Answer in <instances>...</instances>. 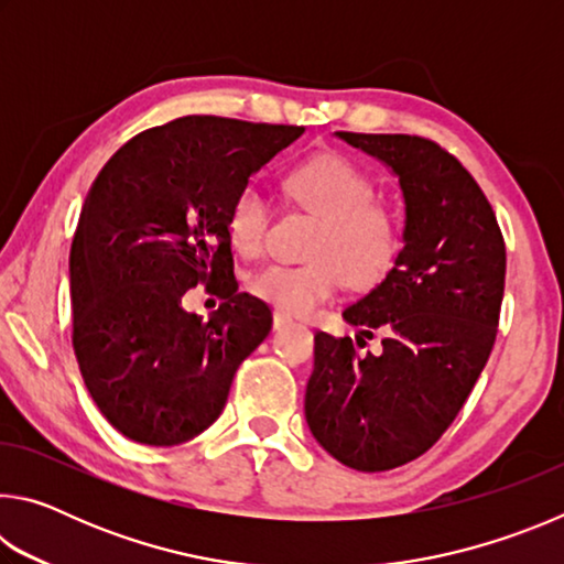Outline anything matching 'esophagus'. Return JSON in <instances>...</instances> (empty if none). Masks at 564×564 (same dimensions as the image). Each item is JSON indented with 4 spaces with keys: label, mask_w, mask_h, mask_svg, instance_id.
Returning <instances> with one entry per match:
<instances>
[{
    "label": "esophagus",
    "mask_w": 564,
    "mask_h": 564,
    "mask_svg": "<svg viewBox=\"0 0 564 564\" xmlns=\"http://www.w3.org/2000/svg\"><path fill=\"white\" fill-rule=\"evenodd\" d=\"M291 318L285 316V313H281V311H275L273 313V330H283V328H289L291 326Z\"/></svg>",
    "instance_id": "1"
}]
</instances>
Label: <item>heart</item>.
Segmentation results:
<instances>
[{
	"label": "heart",
	"instance_id": "obj_1",
	"mask_svg": "<svg viewBox=\"0 0 564 564\" xmlns=\"http://www.w3.org/2000/svg\"><path fill=\"white\" fill-rule=\"evenodd\" d=\"M285 186L299 204L321 216L311 253L303 263L275 261L253 273L251 291L285 316H311L346 281L368 291L386 281L403 253V226L373 204L376 186L350 159L318 154L301 161ZM271 224V202L259 186L238 191L228 212V234L243 256H259Z\"/></svg>",
	"mask_w": 564,
	"mask_h": 564
}]
</instances>
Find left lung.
<instances>
[{
	"instance_id": "obj_1",
	"label": "left lung",
	"mask_w": 564,
	"mask_h": 564,
	"mask_svg": "<svg viewBox=\"0 0 564 564\" xmlns=\"http://www.w3.org/2000/svg\"><path fill=\"white\" fill-rule=\"evenodd\" d=\"M336 137L393 171L405 204L403 253L343 311L360 336L383 330V348L358 352L348 336L316 333L305 423L338 463L380 473L431 451L460 413L495 346L508 256L482 188L435 141Z\"/></svg>"
}]
</instances>
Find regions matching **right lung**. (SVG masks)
Returning a JSON list of instances; mask_svg holds the SVG:
<instances>
[{"instance_id":"1","label":"right lung","mask_w":564,"mask_h":564,"mask_svg":"<svg viewBox=\"0 0 564 564\" xmlns=\"http://www.w3.org/2000/svg\"><path fill=\"white\" fill-rule=\"evenodd\" d=\"M303 127L184 117L127 141L94 178L69 253L74 356L94 403L133 443L169 447L221 415L271 308L238 291L228 212ZM223 299L208 322L183 295Z\"/></svg>"}]
</instances>
